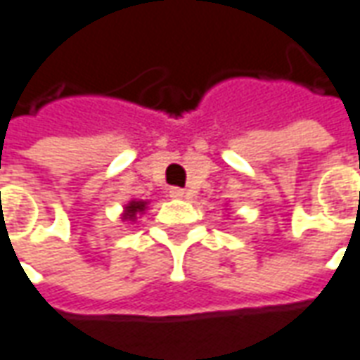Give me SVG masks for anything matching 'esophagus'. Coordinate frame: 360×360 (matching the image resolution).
Segmentation results:
<instances>
[{
    "instance_id": "obj_1",
    "label": "esophagus",
    "mask_w": 360,
    "mask_h": 360,
    "mask_svg": "<svg viewBox=\"0 0 360 360\" xmlns=\"http://www.w3.org/2000/svg\"><path fill=\"white\" fill-rule=\"evenodd\" d=\"M185 195H187V193H185L183 188H179V187L169 188V197H172V198H183Z\"/></svg>"
}]
</instances>
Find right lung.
<instances>
[{"label": "right lung", "instance_id": "add662e5", "mask_svg": "<svg viewBox=\"0 0 360 360\" xmlns=\"http://www.w3.org/2000/svg\"><path fill=\"white\" fill-rule=\"evenodd\" d=\"M144 200H132V202H128L127 210H124V214H122V220H134L138 212H144Z\"/></svg>", "mask_w": 360, "mask_h": 360}]
</instances>
